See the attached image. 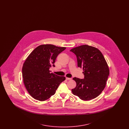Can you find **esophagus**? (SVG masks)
Wrapping results in <instances>:
<instances>
[{
  "mask_svg": "<svg viewBox=\"0 0 129 129\" xmlns=\"http://www.w3.org/2000/svg\"><path fill=\"white\" fill-rule=\"evenodd\" d=\"M66 79L68 80H71V79H72V78H68V77H66Z\"/></svg>",
  "mask_w": 129,
  "mask_h": 129,
  "instance_id": "esophagus-1",
  "label": "esophagus"
}]
</instances>
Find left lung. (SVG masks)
Instances as JSON below:
<instances>
[{"label":"left lung","instance_id":"8db88e82","mask_svg":"<svg viewBox=\"0 0 129 129\" xmlns=\"http://www.w3.org/2000/svg\"><path fill=\"white\" fill-rule=\"evenodd\" d=\"M76 56L78 67L83 68L84 79L74 77L76 87L72 91L82 100L96 98L104 89L109 75L107 63L96 47L83 45L71 49Z\"/></svg>","mask_w":129,"mask_h":129}]
</instances>
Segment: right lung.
Listing matches in <instances>:
<instances>
[{
	"label": "right lung",
	"mask_w": 129,
	"mask_h": 129,
	"mask_svg": "<svg viewBox=\"0 0 129 129\" xmlns=\"http://www.w3.org/2000/svg\"><path fill=\"white\" fill-rule=\"evenodd\" d=\"M66 49L52 44L38 46L28 56L22 68L25 87L33 98L44 101L55 94L64 76L50 73L49 69L55 67L57 55Z\"/></svg>",
	"instance_id": "add662e5"
}]
</instances>
